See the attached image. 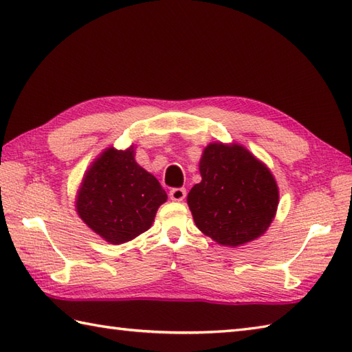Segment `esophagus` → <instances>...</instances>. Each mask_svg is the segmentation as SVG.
Here are the masks:
<instances>
[{"label":"esophagus","mask_w":352,"mask_h":352,"mask_svg":"<svg viewBox=\"0 0 352 352\" xmlns=\"http://www.w3.org/2000/svg\"><path fill=\"white\" fill-rule=\"evenodd\" d=\"M169 198H170L172 201H178V203H180V201H183V199L186 198V189H184V188H175V189H172V190L169 192Z\"/></svg>","instance_id":"1"}]
</instances>
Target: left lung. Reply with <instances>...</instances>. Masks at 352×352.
I'll return each mask as SVG.
<instances>
[{
  "instance_id": "8db88e82",
  "label": "left lung",
  "mask_w": 352,
  "mask_h": 352,
  "mask_svg": "<svg viewBox=\"0 0 352 352\" xmlns=\"http://www.w3.org/2000/svg\"><path fill=\"white\" fill-rule=\"evenodd\" d=\"M201 182L188 195L199 231L222 246L245 245L266 233L280 192L272 172L241 144H208L199 160Z\"/></svg>"
}]
</instances>
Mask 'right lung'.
<instances>
[{
  "label": "right lung",
  "instance_id": "right-lung-1",
  "mask_svg": "<svg viewBox=\"0 0 352 352\" xmlns=\"http://www.w3.org/2000/svg\"><path fill=\"white\" fill-rule=\"evenodd\" d=\"M166 199L159 180L134 160V145L109 146L85 172L76 210L94 233L121 245L149 230Z\"/></svg>",
  "mask_w": 352,
  "mask_h": 352
}]
</instances>
